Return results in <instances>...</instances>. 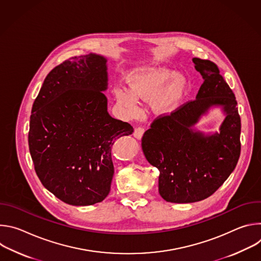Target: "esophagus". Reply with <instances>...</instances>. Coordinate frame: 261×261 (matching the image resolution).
<instances>
[{"mask_svg": "<svg viewBox=\"0 0 261 261\" xmlns=\"http://www.w3.org/2000/svg\"><path fill=\"white\" fill-rule=\"evenodd\" d=\"M144 133V128L143 127H136L135 130H134V136L137 138V139H140L142 137Z\"/></svg>", "mask_w": 261, "mask_h": 261, "instance_id": "34e87169", "label": "esophagus"}]
</instances>
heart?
<instances>
[{
  "label": "heart",
  "instance_id": "1",
  "mask_svg": "<svg viewBox=\"0 0 261 261\" xmlns=\"http://www.w3.org/2000/svg\"><path fill=\"white\" fill-rule=\"evenodd\" d=\"M173 76L174 72L169 69L143 68L135 74L131 86L120 84L115 87L116 100L120 108L130 118H135L140 114L139 99L148 100L158 96V107L162 110H169L179 98L182 89L179 80L173 81L165 88Z\"/></svg>",
  "mask_w": 261,
  "mask_h": 261
}]
</instances>
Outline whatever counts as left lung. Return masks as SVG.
Wrapping results in <instances>:
<instances>
[{
  "mask_svg": "<svg viewBox=\"0 0 261 261\" xmlns=\"http://www.w3.org/2000/svg\"><path fill=\"white\" fill-rule=\"evenodd\" d=\"M193 63L204 80L196 99L159 116L141 139L146 160L160 171V195L174 203L210 197L241 155V118L232 90L214 62L194 58ZM212 106H222L227 118L219 134L205 137L192 127Z\"/></svg>",
  "mask_w": 261,
  "mask_h": 261,
  "instance_id": "obj_1",
  "label": "left lung"
}]
</instances>
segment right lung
I'll use <instances>...</instances> for the list:
<instances>
[{
	"mask_svg": "<svg viewBox=\"0 0 261 261\" xmlns=\"http://www.w3.org/2000/svg\"><path fill=\"white\" fill-rule=\"evenodd\" d=\"M106 60L73 57L55 67L34 101L29 148L44 187L71 205L101 202L115 173L111 147L133 127L107 113Z\"/></svg>",
	"mask_w": 261,
	"mask_h": 261,
	"instance_id": "right-lung-1",
	"label": "right lung"
}]
</instances>
